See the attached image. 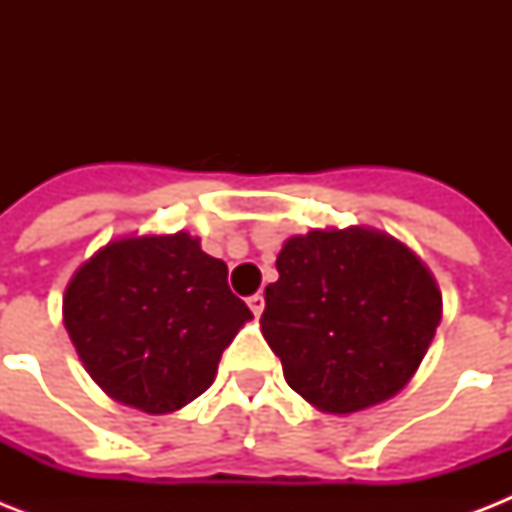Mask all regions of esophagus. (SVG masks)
<instances>
[{"mask_svg":"<svg viewBox=\"0 0 512 512\" xmlns=\"http://www.w3.org/2000/svg\"><path fill=\"white\" fill-rule=\"evenodd\" d=\"M247 303H249V308H252V313H255V316H260V313H263V308H265V297L257 292V295L249 297Z\"/></svg>","mask_w":512,"mask_h":512,"instance_id":"obj_1","label":"esophagus"}]
</instances>
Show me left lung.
I'll return each instance as SVG.
<instances>
[{
  "label": "left lung",
  "mask_w": 512,
  "mask_h": 512,
  "mask_svg": "<svg viewBox=\"0 0 512 512\" xmlns=\"http://www.w3.org/2000/svg\"><path fill=\"white\" fill-rule=\"evenodd\" d=\"M265 287L263 337L289 388L350 414L404 388L441 321V295L414 252L348 228L292 236Z\"/></svg>",
  "instance_id": "obj_1"
}]
</instances>
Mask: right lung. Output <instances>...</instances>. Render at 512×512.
Masks as SVG:
<instances>
[{"mask_svg":"<svg viewBox=\"0 0 512 512\" xmlns=\"http://www.w3.org/2000/svg\"><path fill=\"white\" fill-rule=\"evenodd\" d=\"M249 319L223 260L188 233L108 244L63 297V321L92 380L148 414L201 396Z\"/></svg>","mask_w":512,"mask_h":512,"instance_id":"1","label":"right lung"}]
</instances>
